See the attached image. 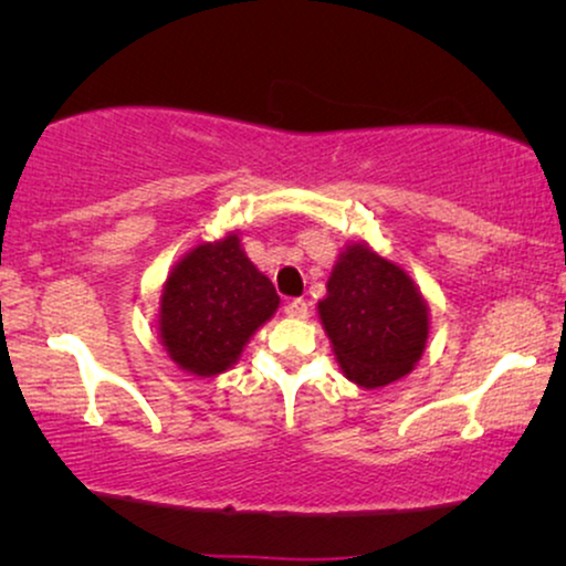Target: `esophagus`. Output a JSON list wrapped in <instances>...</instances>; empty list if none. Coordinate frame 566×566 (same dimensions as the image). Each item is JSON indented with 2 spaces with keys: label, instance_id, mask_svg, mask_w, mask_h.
I'll list each match as a JSON object with an SVG mask.
<instances>
[{
  "label": "esophagus",
  "instance_id": "34e87169",
  "mask_svg": "<svg viewBox=\"0 0 566 566\" xmlns=\"http://www.w3.org/2000/svg\"><path fill=\"white\" fill-rule=\"evenodd\" d=\"M285 316H291V319H306L308 304L304 298H291L289 304H285Z\"/></svg>",
  "mask_w": 566,
  "mask_h": 566
}]
</instances>
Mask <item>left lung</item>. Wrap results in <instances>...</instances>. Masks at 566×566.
I'll return each mask as SVG.
<instances>
[{
  "label": "left lung",
  "instance_id": "8db88e82",
  "mask_svg": "<svg viewBox=\"0 0 566 566\" xmlns=\"http://www.w3.org/2000/svg\"><path fill=\"white\" fill-rule=\"evenodd\" d=\"M319 316L345 376L363 389L407 376L428 343V304L412 277L366 244L343 252Z\"/></svg>",
  "mask_w": 566,
  "mask_h": 566
}]
</instances>
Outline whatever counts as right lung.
I'll use <instances>...</instances> for the list:
<instances>
[{
  "label": "right lung",
  "instance_id": "obj_1",
  "mask_svg": "<svg viewBox=\"0 0 566 566\" xmlns=\"http://www.w3.org/2000/svg\"><path fill=\"white\" fill-rule=\"evenodd\" d=\"M277 304L273 283L247 260L237 234L198 244L167 277L161 343L182 370L223 374Z\"/></svg>",
  "mask_w": 566,
  "mask_h": 566
}]
</instances>
